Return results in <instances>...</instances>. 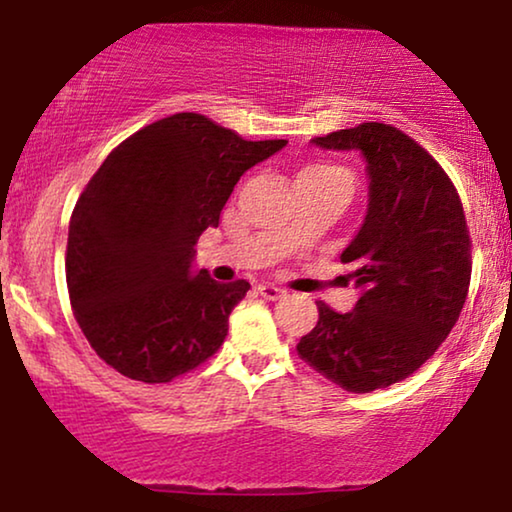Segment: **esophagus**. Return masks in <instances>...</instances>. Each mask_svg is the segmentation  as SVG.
Segmentation results:
<instances>
[{
    "label": "esophagus",
    "instance_id": "1",
    "mask_svg": "<svg viewBox=\"0 0 512 512\" xmlns=\"http://www.w3.org/2000/svg\"><path fill=\"white\" fill-rule=\"evenodd\" d=\"M257 290H260V295L264 297V300H281V297L288 295V290L271 286V283H262V286H257Z\"/></svg>",
    "mask_w": 512,
    "mask_h": 512
}]
</instances>
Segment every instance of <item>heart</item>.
Returning <instances> with one entry per match:
<instances>
[{"mask_svg": "<svg viewBox=\"0 0 512 512\" xmlns=\"http://www.w3.org/2000/svg\"><path fill=\"white\" fill-rule=\"evenodd\" d=\"M314 170H321V167H314Z\"/></svg>", "mask_w": 512, "mask_h": 512, "instance_id": "1", "label": "heart"}]
</instances>
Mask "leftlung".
I'll list each match as a JSON object with an SVG mask.
<instances>
[{"label": "left lung", "mask_w": 512, "mask_h": 512, "mask_svg": "<svg viewBox=\"0 0 512 512\" xmlns=\"http://www.w3.org/2000/svg\"><path fill=\"white\" fill-rule=\"evenodd\" d=\"M312 144L361 153L368 205L340 255L359 300L345 314L316 302L319 321L297 352L335 385L373 392L418 371L456 326L470 286V231L451 179L397 127L364 122Z\"/></svg>", "instance_id": "1"}]
</instances>
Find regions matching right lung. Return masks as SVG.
<instances>
[{"label": "right lung", "mask_w": 512, "mask_h": 512, "mask_svg": "<svg viewBox=\"0 0 512 512\" xmlns=\"http://www.w3.org/2000/svg\"><path fill=\"white\" fill-rule=\"evenodd\" d=\"M245 141L198 113L139 129L103 160L68 229L66 281L94 352L141 383H170L208 361L248 281L193 267L238 179L286 146Z\"/></svg>", "instance_id": "obj_1"}]
</instances>
